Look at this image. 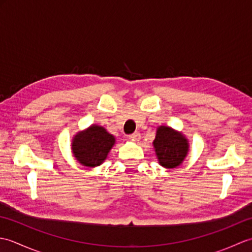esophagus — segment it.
Listing matches in <instances>:
<instances>
[{"label":"esophagus","mask_w":252,"mask_h":252,"mask_svg":"<svg viewBox=\"0 0 252 252\" xmlns=\"http://www.w3.org/2000/svg\"><path fill=\"white\" fill-rule=\"evenodd\" d=\"M129 137L132 141H138L141 138V134L138 132H134V133H132V134H130Z\"/></svg>","instance_id":"obj_1"}]
</instances>
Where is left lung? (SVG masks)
<instances>
[{
  "label": "left lung",
  "instance_id": "1",
  "mask_svg": "<svg viewBox=\"0 0 252 252\" xmlns=\"http://www.w3.org/2000/svg\"><path fill=\"white\" fill-rule=\"evenodd\" d=\"M153 144L159 163L168 169L180 165L189 152L186 138L169 126L158 127Z\"/></svg>",
  "mask_w": 252,
  "mask_h": 252
}]
</instances>
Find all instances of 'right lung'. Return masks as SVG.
Returning <instances> with one entry per match:
<instances>
[{
  "label": "right lung",
  "mask_w": 252,
  "mask_h": 252,
  "mask_svg": "<svg viewBox=\"0 0 252 252\" xmlns=\"http://www.w3.org/2000/svg\"><path fill=\"white\" fill-rule=\"evenodd\" d=\"M115 137L103 126H92L73 138L72 152L78 161L85 167H97L106 159Z\"/></svg>",
  "instance_id": "obj_1"
}]
</instances>
